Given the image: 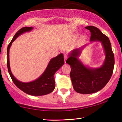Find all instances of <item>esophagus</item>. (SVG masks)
Here are the masks:
<instances>
[{"mask_svg":"<svg viewBox=\"0 0 122 122\" xmlns=\"http://www.w3.org/2000/svg\"><path fill=\"white\" fill-rule=\"evenodd\" d=\"M68 58V57H67V56L66 55H64V60H65V62L66 61V60H67V58Z\"/></svg>","mask_w":122,"mask_h":122,"instance_id":"1","label":"esophagus"}]
</instances>
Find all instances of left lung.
I'll return each mask as SVG.
<instances>
[{"mask_svg": "<svg viewBox=\"0 0 122 122\" xmlns=\"http://www.w3.org/2000/svg\"><path fill=\"white\" fill-rule=\"evenodd\" d=\"M91 31V40L101 42L105 58L103 64L97 68L87 67L79 59L81 51L86 45L76 48L69 53L66 62L71 67L70 78L74 90L81 94L95 93L102 89L112 77L114 66V55L108 37L93 26L85 27Z\"/></svg>", "mask_w": 122, "mask_h": 122, "instance_id": "1", "label": "left lung"}]
</instances>
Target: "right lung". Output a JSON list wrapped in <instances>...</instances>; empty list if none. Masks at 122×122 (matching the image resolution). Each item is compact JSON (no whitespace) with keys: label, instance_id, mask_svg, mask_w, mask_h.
Masks as SVG:
<instances>
[{"label":"right lung","instance_id":"obj_1","mask_svg":"<svg viewBox=\"0 0 122 122\" xmlns=\"http://www.w3.org/2000/svg\"><path fill=\"white\" fill-rule=\"evenodd\" d=\"M33 27H24L18 31L13 36L7 48V67L10 78L20 89L25 93L31 96H43L49 94L53 91L55 88V72L64 64V55L60 53L57 56L52 58L50 60L47 68L38 79L30 82L25 83L19 81L12 74L10 64V49L12 43L20 35L26 32L31 31Z\"/></svg>","mask_w":122,"mask_h":122}]
</instances>
